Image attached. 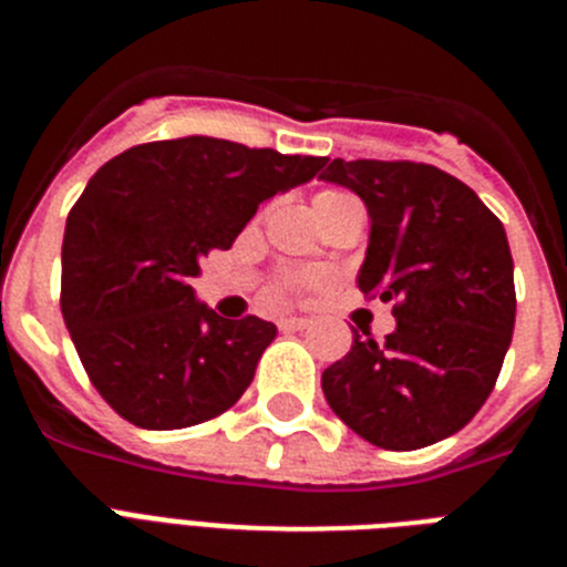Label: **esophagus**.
Listing matches in <instances>:
<instances>
[{
	"label": "esophagus",
	"instance_id": "obj_1",
	"mask_svg": "<svg viewBox=\"0 0 567 567\" xmlns=\"http://www.w3.org/2000/svg\"><path fill=\"white\" fill-rule=\"evenodd\" d=\"M278 327H280V332H303V329L312 327V320H307V318H280Z\"/></svg>",
	"mask_w": 567,
	"mask_h": 567
}]
</instances>
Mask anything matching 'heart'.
Instances as JSON below:
<instances>
[{
  "instance_id": "1",
  "label": "heart",
  "mask_w": 567,
  "mask_h": 567,
  "mask_svg": "<svg viewBox=\"0 0 567 567\" xmlns=\"http://www.w3.org/2000/svg\"><path fill=\"white\" fill-rule=\"evenodd\" d=\"M323 195H334V193H323ZM323 280L327 278L318 272H287L284 278H280L278 292H289V295L307 292V289H318Z\"/></svg>"
}]
</instances>
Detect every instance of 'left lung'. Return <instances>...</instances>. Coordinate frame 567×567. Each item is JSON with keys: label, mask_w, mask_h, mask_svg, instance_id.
<instances>
[{"label": "left lung", "mask_w": 567, "mask_h": 567, "mask_svg": "<svg viewBox=\"0 0 567 567\" xmlns=\"http://www.w3.org/2000/svg\"><path fill=\"white\" fill-rule=\"evenodd\" d=\"M320 178L363 198L358 287L394 300L383 343L354 334L320 378L354 434L414 452L460 432L497 383L514 332V260L499 218L460 178L414 162L334 158Z\"/></svg>", "instance_id": "left-lung-1"}]
</instances>
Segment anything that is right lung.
Here are the masks:
<instances>
[{"label": "right lung", "instance_id": "add662e5", "mask_svg": "<svg viewBox=\"0 0 567 567\" xmlns=\"http://www.w3.org/2000/svg\"><path fill=\"white\" fill-rule=\"evenodd\" d=\"M327 158L187 135L124 150L68 215L62 315L96 392L138 429H187L247 392L278 329L195 300L204 255L229 249L258 204Z\"/></svg>", "mask_w": 567, "mask_h": 567}]
</instances>
